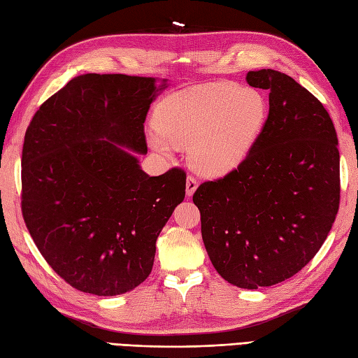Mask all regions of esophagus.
Listing matches in <instances>:
<instances>
[{"mask_svg": "<svg viewBox=\"0 0 358 358\" xmlns=\"http://www.w3.org/2000/svg\"><path fill=\"white\" fill-rule=\"evenodd\" d=\"M196 187H199V181H196V178H194L192 175H187V178H186V195L192 196L194 192L196 191Z\"/></svg>", "mask_w": 358, "mask_h": 358, "instance_id": "34e87169", "label": "esophagus"}]
</instances>
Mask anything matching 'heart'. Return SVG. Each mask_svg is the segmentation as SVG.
<instances>
[{"label": "heart", "mask_w": 358, "mask_h": 358, "mask_svg": "<svg viewBox=\"0 0 358 358\" xmlns=\"http://www.w3.org/2000/svg\"><path fill=\"white\" fill-rule=\"evenodd\" d=\"M268 117L262 92L235 83L215 81L172 94L158 104L152 138L162 154L171 146L189 148L196 172L223 177L248 158Z\"/></svg>", "instance_id": "b5f03b06"}]
</instances>
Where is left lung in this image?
I'll return each mask as SVG.
<instances>
[{"mask_svg":"<svg viewBox=\"0 0 358 358\" xmlns=\"http://www.w3.org/2000/svg\"><path fill=\"white\" fill-rule=\"evenodd\" d=\"M269 115L248 158L194 194L212 264L231 285L281 283L313 260L340 204L337 132L323 104L286 73L250 71Z\"/></svg>","mask_w":358,"mask_h":358,"instance_id":"obj_1","label":"left lung"}]
</instances>
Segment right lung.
I'll use <instances>...</instances> for the list:
<instances>
[{"mask_svg":"<svg viewBox=\"0 0 358 358\" xmlns=\"http://www.w3.org/2000/svg\"><path fill=\"white\" fill-rule=\"evenodd\" d=\"M167 87L155 78L86 73L36 110L21 157V210L44 260L81 292L120 295L143 283L155 243L185 200L186 173L141 171L144 120Z\"/></svg>","mask_w":358,"mask_h":358,"instance_id":"obj_1","label":"right lung"}]
</instances>
